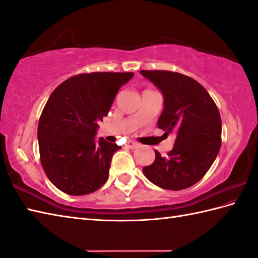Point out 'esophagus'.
Returning <instances> with one entry per match:
<instances>
[{
  "label": "esophagus",
  "mask_w": 258,
  "mask_h": 258,
  "mask_svg": "<svg viewBox=\"0 0 258 258\" xmlns=\"http://www.w3.org/2000/svg\"><path fill=\"white\" fill-rule=\"evenodd\" d=\"M126 146H127V148H130V149H136V148H139L140 144L134 142V141H128V142L126 143Z\"/></svg>",
  "instance_id": "34e87169"
}]
</instances>
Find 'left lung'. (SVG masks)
<instances>
[{"instance_id": "1", "label": "left lung", "mask_w": 258, "mask_h": 258, "mask_svg": "<svg viewBox=\"0 0 258 258\" xmlns=\"http://www.w3.org/2000/svg\"><path fill=\"white\" fill-rule=\"evenodd\" d=\"M158 87L164 108L158 126L164 135L175 134L173 149L144 166L151 182L166 190H182L204 178L221 145V119L208 92L194 78L168 70H141Z\"/></svg>"}]
</instances>
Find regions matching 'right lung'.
Listing matches in <instances>:
<instances>
[{
  "label": "right lung",
  "instance_id": "1",
  "mask_svg": "<svg viewBox=\"0 0 258 258\" xmlns=\"http://www.w3.org/2000/svg\"><path fill=\"white\" fill-rule=\"evenodd\" d=\"M133 73L80 74L50 95L40 116V161L51 183L70 196L98 190L108 179L113 154L120 149L100 138L98 122L107 116L118 89Z\"/></svg>",
  "mask_w": 258,
  "mask_h": 258
}]
</instances>
